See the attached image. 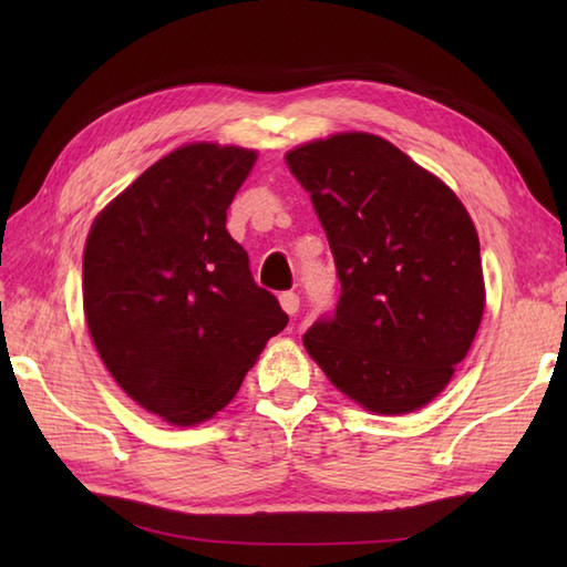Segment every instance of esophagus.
<instances>
[{
    "label": "esophagus",
    "mask_w": 567,
    "mask_h": 567,
    "mask_svg": "<svg viewBox=\"0 0 567 567\" xmlns=\"http://www.w3.org/2000/svg\"><path fill=\"white\" fill-rule=\"evenodd\" d=\"M280 305H282V309L287 311V315L295 317L297 311H299V297H297V292H282L280 295Z\"/></svg>",
    "instance_id": "obj_1"
}]
</instances>
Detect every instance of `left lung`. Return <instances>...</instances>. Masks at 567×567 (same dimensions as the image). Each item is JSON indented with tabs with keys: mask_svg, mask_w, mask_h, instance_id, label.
Wrapping results in <instances>:
<instances>
[{
	"mask_svg": "<svg viewBox=\"0 0 567 567\" xmlns=\"http://www.w3.org/2000/svg\"><path fill=\"white\" fill-rule=\"evenodd\" d=\"M285 161L311 195L341 282L333 317L305 333L307 353L368 412H416L451 382L483 321L473 219L436 175L363 131Z\"/></svg>",
	"mask_w": 567,
	"mask_h": 567,
	"instance_id": "obj_1",
	"label": "left lung"
}]
</instances>
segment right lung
Listing matches in <instances>:
<instances>
[{
	"instance_id": "obj_1",
	"label": "right lung",
	"mask_w": 567,
	"mask_h": 567,
	"mask_svg": "<svg viewBox=\"0 0 567 567\" xmlns=\"http://www.w3.org/2000/svg\"><path fill=\"white\" fill-rule=\"evenodd\" d=\"M252 163L256 151L187 143L90 228L82 299L94 348L118 388L167 424L195 426L221 412L287 327L226 231Z\"/></svg>"
}]
</instances>
